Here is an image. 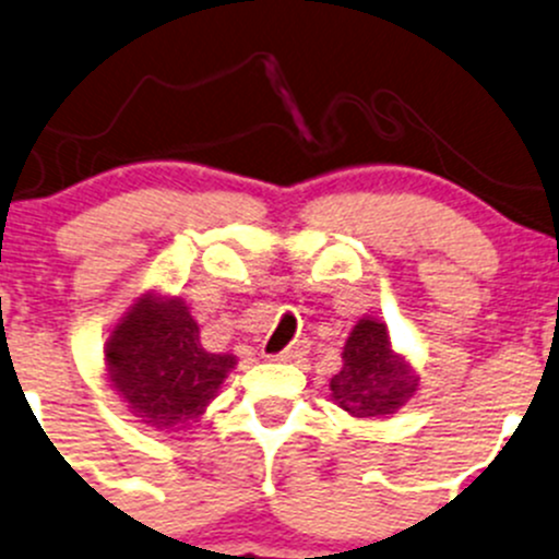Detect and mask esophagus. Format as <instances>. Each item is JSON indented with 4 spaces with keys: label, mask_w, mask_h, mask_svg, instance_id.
<instances>
[{
    "label": "esophagus",
    "mask_w": 559,
    "mask_h": 559,
    "mask_svg": "<svg viewBox=\"0 0 559 559\" xmlns=\"http://www.w3.org/2000/svg\"><path fill=\"white\" fill-rule=\"evenodd\" d=\"M305 354H308V345H305V343H292L289 348L281 350V354L275 356V358H278V361H297V358H302Z\"/></svg>",
    "instance_id": "esophagus-1"
}]
</instances>
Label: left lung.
Listing matches in <instances>:
<instances>
[{
	"label": "left lung",
	"mask_w": 559,
	"mask_h": 559,
	"mask_svg": "<svg viewBox=\"0 0 559 559\" xmlns=\"http://www.w3.org/2000/svg\"><path fill=\"white\" fill-rule=\"evenodd\" d=\"M418 388V374L391 348L385 324L361 319L343 348V369L332 378V399L356 418L393 415Z\"/></svg>",
	"instance_id": "left-lung-1"
}]
</instances>
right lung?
Returning a JSON list of instances; mask_svg holds the SVG:
<instances>
[{
  "label": "right lung",
  "mask_w": 559,
  "mask_h": 559,
  "mask_svg": "<svg viewBox=\"0 0 559 559\" xmlns=\"http://www.w3.org/2000/svg\"><path fill=\"white\" fill-rule=\"evenodd\" d=\"M109 383L131 413L155 428L181 431L203 415L235 367L230 354H209L181 299L144 295L131 305L107 348Z\"/></svg>",
  "instance_id": "add662e5"
}]
</instances>
